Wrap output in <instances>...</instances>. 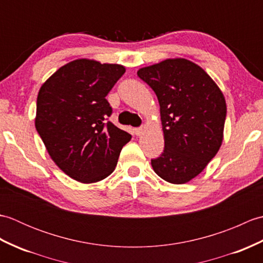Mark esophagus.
<instances>
[{"mask_svg": "<svg viewBox=\"0 0 263 263\" xmlns=\"http://www.w3.org/2000/svg\"><path fill=\"white\" fill-rule=\"evenodd\" d=\"M142 132H143V127H142V126H141V127H136V128H135L136 136H141Z\"/></svg>", "mask_w": 263, "mask_h": 263, "instance_id": "1", "label": "esophagus"}]
</instances>
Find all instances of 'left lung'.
Listing matches in <instances>:
<instances>
[{"label": "left lung", "mask_w": 263, "mask_h": 263, "mask_svg": "<svg viewBox=\"0 0 263 263\" xmlns=\"http://www.w3.org/2000/svg\"><path fill=\"white\" fill-rule=\"evenodd\" d=\"M160 106L165 148L152 159L156 174L184 184L202 172L219 150L226 102L206 72L185 59H168L138 71Z\"/></svg>", "instance_id": "8db88e82"}]
</instances>
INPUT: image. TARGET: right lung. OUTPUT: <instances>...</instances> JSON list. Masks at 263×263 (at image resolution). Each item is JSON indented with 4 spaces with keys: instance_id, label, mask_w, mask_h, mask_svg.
I'll list each match as a JSON object with an SVG mask.
<instances>
[{
    "instance_id": "right-lung-1",
    "label": "right lung",
    "mask_w": 263,
    "mask_h": 263,
    "mask_svg": "<svg viewBox=\"0 0 263 263\" xmlns=\"http://www.w3.org/2000/svg\"><path fill=\"white\" fill-rule=\"evenodd\" d=\"M124 72L120 64L80 59L60 68L39 89L36 130L54 163L78 182L110 175L131 140L107 121L111 107L106 96Z\"/></svg>"
}]
</instances>
